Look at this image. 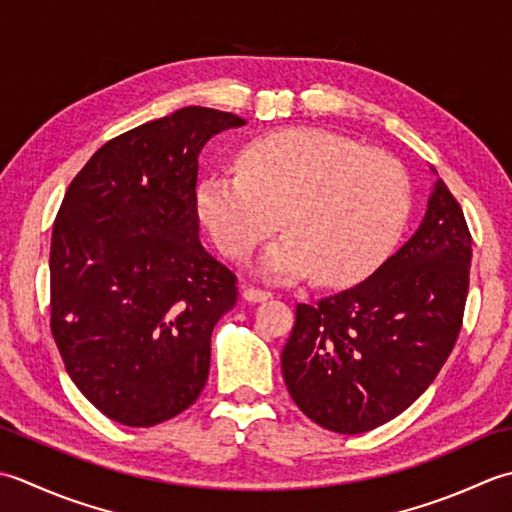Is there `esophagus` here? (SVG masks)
I'll list each match as a JSON object with an SVG mask.
<instances>
[{"label":"esophagus","mask_w":512,"mask_h":512,"mask_svg":"<svg viewBox=\"0 0 512 512\" xmlns=\"http://www.w3.org/2000/svg\"><path fill=\"white\" fill-rule=\"evenodd\" d=\"M243 298L247 302H263V300H269L271 298V291H265V289H258V287H247L243 291Z\"/></svg>","instance_id":"esophagus-1"}]
</instances>
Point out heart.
Instances as JSON below:
<instances>
[{
  "label": "heart",
  "instance_id": "obj_1",
  "mask_svg": "<svg viewBox=\"0 0 512 512\" xmlns=\"http://www.w3.org/2000/svg\"><path fill=\"white\" fill-rule=\"evenodd\" d=\"M409 179L391 154L342 134L289 128L249 141L238 174H207L196 205L216 245L245 260L283 223L263 271L311 276L320 285L360 283L398 241L409 214Z\"/></svg>",
  "mask_w": 512,
  "mask_h": 512
}]
</instances>
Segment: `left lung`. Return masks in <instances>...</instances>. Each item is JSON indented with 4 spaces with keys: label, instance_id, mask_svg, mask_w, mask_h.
<instances>
[{
    "label": "left lung",
    "instance_id": "1",
    "mask_svg": "<svg viewBox=\"0 0 512 512\" xmlns=\"http://www.w3.org/2000/svg\"><path fill=\"white\" fill-rule=\"evenodd\" d=\"M471 256L462 207L437 179L420 227L398 252L360 285L296 307L280 364L298 409L344 435L409 409L460 336Z\"/></svg>",
    "mask_w": 512,
    "mask_h": 512
}]
</instances>
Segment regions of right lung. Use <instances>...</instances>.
<instances>
[{
  "label": "right lung",
  "mask_w": 512,
  "mask_h": 512,
  "mask_svg": "<svg viewBox=\"0 0 512 512\" xmlns=\"http://www.w3.org/2000/svg\"><path fill=\"white\" fill-rule=\"evenodd\" d=\"M245 125L190 106L99 148L52 227L50 329L90 404L154 426L201 395L210 340L236 305V276L198 241V154Z\"/></svg>",
  "instance_id": "1"
}]
</instances>
